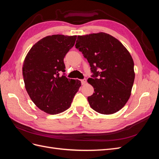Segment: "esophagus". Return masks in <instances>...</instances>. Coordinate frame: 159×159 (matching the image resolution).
I'll list each match as a JSON object with an SVG mask.
<instances>
[{
	"label": "esophagus",
	"instance_id": "34e87169",
	"mask_svg": "<svg viewBox=\"0 0 159 159\" xmlns=\"http://www.w3.org/2000/svg\"><path fill=\"white\" fill-rule=\"evenodd\" d=\"M86 81H86V80H85V79H84V80H81V84H82V85H85V84H86Z\"/></svg>",
	"mask_w": 159,
	"mask_h": 159
}]
</instances>
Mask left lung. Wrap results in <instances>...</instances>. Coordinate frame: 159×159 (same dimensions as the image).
<instances>
[{"label": "left lung", "instance_id": "8db88e82", "mask_svg": "<svg viewBox=\"0 0 159 159\" xmlns=\"http://www.w3.org/2000/svg\"><path fill=\"white\" fill-rule=\"evenodd\" d=\"M75 48L88 60L93 74L88 80L95 91L88 98L91 107L104 115L119 111L131 96L135 75L129 51L105 32L78 36Z\"/></svg>", "mask_w": 159, "mask_h": 159}]
</instances>
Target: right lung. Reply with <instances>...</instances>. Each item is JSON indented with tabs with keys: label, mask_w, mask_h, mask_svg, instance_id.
Wrapping results in <instances>:
<instances>
[{
	"label": "right lung",
	"mask_w": 159,
	"mask_h": 159,
	"mask_svg": "<svg viewBox=\"0 0 159 159\" xmlns=\"http://www.w3.org/2000/svg\"><path fill=\"white\" fill-rule=\"evenodd\" d=\"M77 36L54 34L36 42L23 63L22 75L31 100L50 115L64 112L70 106L81 81L67 78L64 58L75 44Z\"/></svg>",
	"instance_id": "1"
}]
</instances>
